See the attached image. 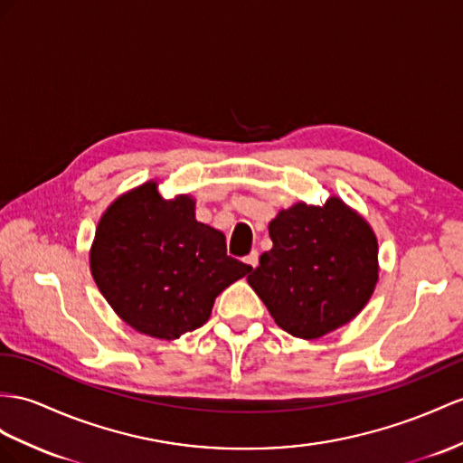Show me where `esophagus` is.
<instances>
[{
  "mask_svg": "<svg viewBox=\"0 0 463 463\" xmlns=\"http://www.w3.org/2000/svg\"><path fill=\"white\" fill-rule=\"evenodd\" d=\"M258 260H260V254H258V250H252L250 254H248L246 258H244V262L250 266V268H256L258 266Z\"/></svg>",
  "mask_w": 463,
  "mask_h": 463,
  "instance_id": "1",
  "label": "esophagus"
}]
</instances>
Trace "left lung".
Segmentation results:
<instances>
[{"label":"left lung","instance_id":"1","mask_svg":"<svg viewBox=\"0 0 463 463\" xmlns=\"http://www.w3.org/2000/svg\"><path fill=\"white\" fill-rule=\"evenodd\" d=\"M271 250L248 283L278 326L313 340L350 323L377 283V239L345 201L295 203L269 222Z\"/></svg>","mask_w":463,"mask_h":463}]
</instances>
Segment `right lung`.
I'll return each mask as SVG.
<instances>
[{
  "instance_id": "right-lung-1",
  "label": "right lung",
  "mask_w": 463,
  "mask_h": 463,
  "mask_svg": "<svg viewBox=\"0 0 463 463\" xmlns=\"http://www.w3.org/2000/svg\"><path fill=\"white\" fill-rule=\"evenodd\" d=\"M90 268L113 311L162 340L203 326L217 295L252 269L227 254L221 231L195 219L192 197L164 199L156 182L117 197L103 213Z\"/></svg>"
}]
</instances>
